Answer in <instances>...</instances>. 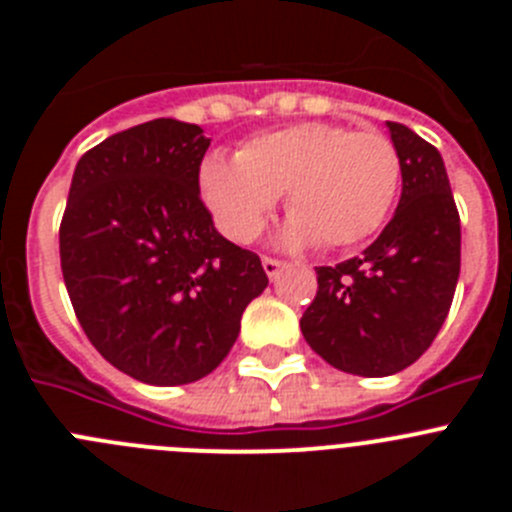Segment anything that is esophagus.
Wrapping results in <instances>:
<instances>
[{
    "instance_id": "1",
    "label": "esophagus",
    "mask_w": 512,
    "mask_h": 512,
    "mask_svg": "<svg viewBox=\"0 0 512 512\" xmlns=\"http://www.w3.org/2000/svg\"><path fill=\"white\" fill-rule=\"evenodd\" d=\"M261 264H264V271H266V277L269 279H274L279 274V269H282L284 266V261H279V259H271V256H264V259H261Z\"/></svg>"
}]
</instances>
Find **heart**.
Instances as JSON below:
<instances>
[{
	"label": "heart",
	"mask_w": 512,
	"mask_h": 512,
	"mask_svg": "<svg viewBox=\"0 0 512 512\" xmlns=\"http://www.w3.org/2000/svg\"><path fill=\"white\" fill-rule=\"evenodd\" d=\"M400 179V153L387 133L307 120L256 135L238 158H205L200 194L217 228L230 241L248 243L287 192L292 217L284 241H315L333 251L382 228Z\"/></svg>",
	"instance_id": "1"
}]
</instances>
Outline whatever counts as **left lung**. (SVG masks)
I'll use <instances>...</instances> for the list:
<instances>
[{
	"instance_id": "1",
	"label": "left lung",
	"mask_w": 512,
	"mask_h": 512,
	"mask_svg": "<svg viewBox=\"0 0 512 512\" xmlns=\"http://www.w3.org/2000/svg\"><path fill=\"white\" fill-rule=\"evenodd\" d=\"M400 153L395 217L361 256L318 266V295L302 336L341 372L390 377L418 361L449 315L461 269V223L443 158L400 122H387Z\"/></svg>"
}]
</instances>
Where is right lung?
I'll list each match as a JSON object with an SVG mask.
<instances>
[{"mask_svg":"<svg viewBox=\"0 0 512 512\" xmlns=\"http://www.w3.org/2000/svg\"><path fill=\"white\" fill-rule=\"evenodd\" d=\"M210 138L158 117L110 135L76 164L61 271L104 359L158 387L207 377L269 284L261 259L217 233L200 197Z\"/></svg>","mask_w":512,"mask_h":512,"instance_id":"1","label":"right lung"}]
</instances>
